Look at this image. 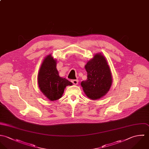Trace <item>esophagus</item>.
Listing matches in <instances>:
<instances>
[{
	"label": "esophagus",
	"mask_w": 149,
	"mask_h": 149,
	"mask_svg": "<svg viewBox=\"0 0 149 149\" xmlns=\"http://www.w3.org/2000/svg\"><path fill=\"white\" fill-rule=\"evenodd\" d=\"M71 82H72L74 85H78V79H73V80H71Z\"/></svg>",
	"instance_id": "obj_1"
}]
</instances>
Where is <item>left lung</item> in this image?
Wrapping results in <instances>:
<instances>
[{
    "mask_svg": "<svg viewBox=\"0 0 149 149\" xmlns=\"http://www.w3.org/2000/svg\"><path fill=\"white\" fill-rule=\"evenodd\" d=\"M85 69L88 78L82 81L81 86L89 98L99 99L107 93L112 82L108 63L102 55L96 54L85 65Z\"/></svg>",
    "mask_w": 149,
    "mask_h": 149,
    "instance_id": "obj_1",
    "label": "left lung"
}]
</instances>
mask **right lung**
Segmentation results:
<instances>
[{"instance_id":"1","label":"right lung","mask_w":149,"mask_h":149,"mask_svg":"<svg viewBox=\"0 0 149 149\" xmlns=\"http://www.w3.org/2000/svg\"><path fill=\"white\" fill-rule=\"evenodd\" d=\"M56 61L51 55L44 60L38 75V86L42 93L51 101L60 98L65 88L72 84L59 77L56 69Z\"/></svg>"}]
</instances>
